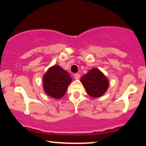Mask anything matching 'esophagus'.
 Here are the masks:
<instances>
[{"mask_svg":"<svg viewBox=\"0 0 146 146\" xmlns=\"http://www.w3.org/2000/svg\"><path fill=\"white\" fill-rule=\"evenodd\" d=\"M74 77L75 79H76V80L79 79L80 77V75L79 74L76 73V74H74Z\"/></svg>","mask_w":146,"mask_h":146,"instance_id":"34e87169","label":"esophagus"}]
</instances>
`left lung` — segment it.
Segmentation results:
<instances>
[{"label": "left lung", "instance_id": "8db88e82", "mask_svg": "<svg viewBox=\"0 0 146 146\" xmlns=\"http://www.w3.org/2000/svg\"><path fill=\"white\" fill-rule=\"evenodd\" d=\"M87 94L93 98L102 96L107 92L109 80L98 69L93 68L80 78Z\"/></svg>", "mask_w": 146, "mask_h": 146}]
</instances>
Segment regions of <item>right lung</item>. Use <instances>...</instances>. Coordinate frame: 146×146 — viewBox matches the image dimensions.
<instances>
[{
  "label": "right lung",
  "instance_id": "1",
  "mask_svg": "<svg viewBox=\"0 0 146 146\" xmlns=\"http://www.w3.org/2000/svg\"><path fill=\"white\" fill-rule=\"evenodd\" d=\"M43 79L45 92L56 99L61 98L65 95L68 85L72 80L69 73L59 66L49 68Z\"/></svg>",
  "mask_w": 146,
  "mask_h": 146
}]
</instances>
